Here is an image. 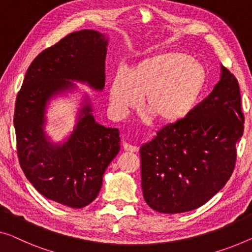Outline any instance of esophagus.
Returning a JSON list of instances; mask_svg holds the SVG:
<instances>
[{
  "label": "esophagus",
  "mask_w": 252,
  "mask_h": 252,
  "mask_svg": "<svg viewBox=\"0 0 252 252\" xmlns=\"http://www.w3.org/2000/svg\"><path fill=\"white\" fill-rule=\"evenodd\" d=\"M123 149L126 150V152L136 153V152H138V149H139V148L137 147V146H132V145L126 144V142H125V144H123Z\"/></svg>",
  "instance_id": "obj_1"
}]
</instances>
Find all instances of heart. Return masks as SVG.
I'll return each instance as SVG.
<instances>
[{
	"label": "heart",
	"mask_w": 252,
	"mask_h": 252,
	"mask_svg": "<svg viewBox=\"0 0 252 252\" xmlns=\"http://www.w3.org/2000/svg\"><path fill=\"white\" fill-rule=\"evenodd\" d=\"M207 85L205 66L181 52H164L144 59L112 79L110 111L125 119L139 107L158 123L173 125L189 115Z\"/></svg>",
	"instance_id": "heart-1"
}]
</instances>
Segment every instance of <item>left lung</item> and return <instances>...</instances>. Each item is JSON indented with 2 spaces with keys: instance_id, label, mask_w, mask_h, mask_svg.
<instances>
[{
  "instance_id": "left-lung-1",
  "label": "left lung",
  "mask_w": 252,
  "mask_h": 252,
  "mask_svg": "<svg viewBox=\"0 0 252 252\" xmlns=\"http://www.w3.org/2000/svg\"><path fill=\"white\" fill-rule=\"evenodd\" d=\"M243 123L239 82L222 66L208 97L140 147L142 193L149 207L185 213L215 196L233 173Z\"/></svg>"
}]
</instances>
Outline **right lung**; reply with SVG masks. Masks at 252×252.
I'll return each mask as SVG.
<instances>
[{
  "instance_id": "add662e5",
  "label": "right lung",
  "mask_w": 252,
  "mask_h": 252,
  "mask_svg": "<svg viewBox=\"0 0 252 252\" xmlns=\"http://www.w3.org/2000/svg\"><path fill=\"white\" fill-rule=\"evenodd\" d=\"M106 46L96 30L69 33L36 56L17 95L13 123L22 171L40 194L71 208L98 196L104 172L120 152L119 130L96 123L86 104L67 141L52 145L43 130L45 107L52 96L72 87L66 80L103 89Z\"/></svg>"
}]
</instances>
